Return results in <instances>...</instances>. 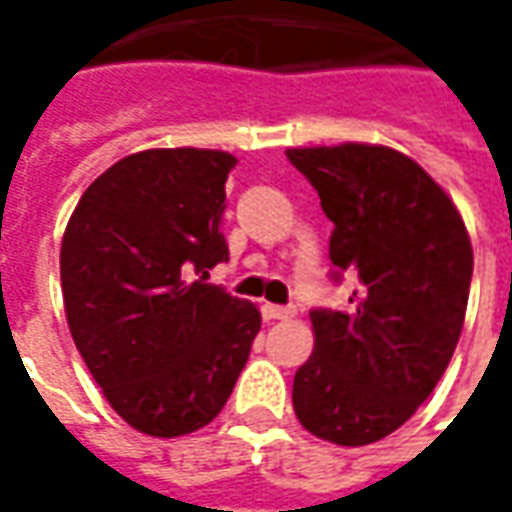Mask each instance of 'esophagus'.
<instances>
[{"label":"esophagus","instance_id":"obj_1","mask_svg":"<svg viewBox=\"0 0 512 512\" xmlns=\"http://www.w3.org/2000/svg\"><path fill=\"white\" fill-rule=\"evenodd\" d=\"M296 310L293 307H282V305H262V316H265L267 322L270 319H290Z\"/></svg>","mask_w":512,"mask_h":512}]
</instances>
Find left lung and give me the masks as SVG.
<instances>
[{"label": "left lung", "mask_w": 512, "mask_h": 512, "mask_svg": "<svg viewBox=\"0 0 512 512\" xmlns=\"http://www.w3.org/2000/svg\"><path fill=\"white\" fill-rule=\"evenodd\" d=\"M333 222L336 279L359 276L347 310H310L313 353L293 410L342 447L399 430L433 393L459 344L473 247L450 196L410 156L382 145L290 148Z\"/></svg>", "instance_id": "left-lung-1"}]
</instances>
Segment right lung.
I'll return each mask as SVG.
<instances>
[{"mask_svg":"<svg viewBox=\"0 0 512 512\" xmlns=\"http://www.w3.org/2000/svg\"><path fill=\"white\" fill-rule=\"evenodd\" d=\"M233 165L225 150L125 156L82 193L62 236L76 350L110 407L148 436L213 422L262 327L259 307L205 282L227 259L219 222Z\"/></svg>","mask_w":512,"mask_h":512,"instance_id":"obj_1","label":"right lung"}]
</instances>
